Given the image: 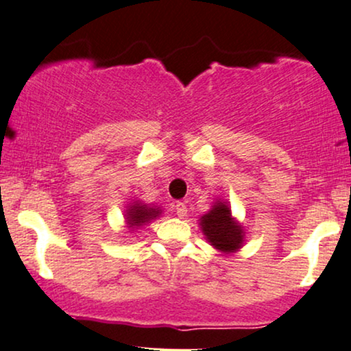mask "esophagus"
I'll return each instance as SVG.
<instances>
[{
    "label": "esophagus",
    "instance_id": "esophagus-1",
    "mask_svg": "<svg viewBox=\"0 0 351 351\" xmlns=\"http://www.w3.org/2000/svg\"><path fill=\"white\" fill-rule=\"evenodd\" d=\"M176 213L179 217L186 216V204L184 202H177L176 203Z\"/></svg>",
    "mask_w": 351,
    "mask_h": 351
}]
</instances>
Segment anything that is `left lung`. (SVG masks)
<instances>
[{"mask_svg": "<svg viewBox=\"0 0 351 351\" xmlns=\"http://www.w3.org/2000/svg\"><path fill=\"white\" fill-rule=\"evenodd\" d=\"M202 229L208 242L222 253H234L242 247L243 230L230 215L226 203L217 202L208 215L202 217Z\"/></svg>", "mask_w": 351, "mask_h": 351, "instance_id": "1", "label": "left lung"}]
</instances>
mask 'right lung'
Instances as JSON below:
<instances>
[{
  "instance_id": "obj_1",
  "label": "right lung",
  "mask_w": 351,
  "mask_h": 351,
  "mask_svg": "<svg viewBox=\"0 0 351 351\" xmlns=\"http://www.w3.org/2000/svg\"><path fill=\"white\" fill-rule=\"evenodd\" d=\"M159 216L158 208H149L147 204L135 203L129 208V213H127V224H129L132 229L134 227L143 226L145 222L154 219V217Z\"/></svg>"
}]
</instances>
